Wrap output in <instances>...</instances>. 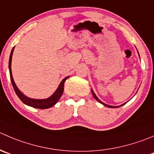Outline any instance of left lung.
<instances>
[{"mask_svg": "<svg viewBox=\"0 0 154 154\" xmlns=\"http://www.w3.org/2000/svg\"><path fill=\"white\" fill-rule=\"evenodd\" d=\"M92 95H93L94 98H95V99L97 100V101H99L100 103H101V104H104V106H106V107H111V108H113V107H114V106H110V105H108V104H104V103H103L102 101H100V100L98 99V97H97L96 95H95V94L94 93V92H93V91H92ZM123 104H122V105H120V106H123Z\"/></svg>", "mask_w": 154, "mask_h": 154, "instance_id": "left-lung-1", "label": "left lung"}]
</instances>
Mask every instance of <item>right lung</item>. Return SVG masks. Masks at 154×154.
Segmentation results:
<instances>
[{
  "mask_svg": "<svg viewBox=\"0 0 154 154\" xmlns=\"http://www.w3.org/2000/svg\"><path fill=\"white\" fill-rule=\"evenodd\" d=\"M13 50H14V47L13 48V50H12L11 51V53H10V60H9V69H10V80H11L12 85H13V89H14L15 92H16V95H18L19 99H20L24 104H27V105L28 106H31V107H35V108L47 109V108H50V107H53V105H55V104H56V102L59 101L60 97L62 96L64 91V84H65V82L69 77H65V79H63V80L61 82L60 85L59 86L58 89H56V92H55L54 94H53L52 96H50V98H47V99H32V98H28V97L24 95L19 90V89H18L17 86H16V83H15L14 80H13V76H12L11 61H12V56H13Z\"/></svg>",
  "mask_w": 154,
  "mask_h": 154,
  "instance_id": "right-lung-1",
  "label": "right lung"
}]
</instances>
